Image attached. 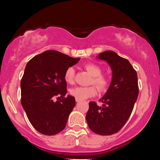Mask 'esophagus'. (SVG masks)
Segmentation results:
<instances>
[{
  "mask_svg": "<svg viewBox=\"0 0 160 160\" xmlns=\"http://www.w3.org/2000/svg\"><path fill=\"white\" fill-rule=\"evenodd\" d=\"M75 101H76L77 102H80V101H81V99H78V98H75Z\"/></svg>",
  "mask_w": 160,
  "mask_h": 160,
  "instance_id": "34e87169",
  "label": "esophagus"
}]
</instances>
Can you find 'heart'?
<instances>
[{
    "mask_svg": "<svg viewBox=\"0 0 160 160\" xmlns=\"http://www.w3.org/2000/svg\"><path fill=\"white\" fill-rule=\"evenodd\" d=\"M85 69L91 75L93 76L92 83H94L100 90H104L109 85V80L106 77L102 75V70L99 66L89 63L85 65ZM75 78V69L72 67H69L65 72L64 78L68 83L71 84L73 82ZM70 94L75 98L80 99H88L96 95L97 90L94 86L81 87L78 86L72 88L70 91Z\"/></svg>",
    "mask_w": 160,
    "mask_h": 160,
    "instance_id": "heart-1",
    "label": "heart"
}]
</instances>
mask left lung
<instances>
[{
  "instance_id": "8db88e82",
  "label": "left lung",
  "mask_w": 160,
  "mask_h": 160,
  "mask_svg": "<svg viewBox=\"0 0 160 160\" xmlns=\"http://www.w3.org/2000/svg\"><path fill=\"white\" fill-rule=\"evenodd\" d=\"M98 59L107 61L112 70V80L99 101L102 107L90 102L86 120L92 131L110 135L120 131L128 120L138 96L137 72L126 58L113 51L99 53Z\"/></svg>"
}]
</instances>
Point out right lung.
<instances>
[{
  "label": "right lung",
  "instance_id": "add662e5",
  "mask_svg": "<svg viewBox=\"0 0 160 160\" xmlns=\"http://www.w3.org/2000/svg\"><path fill=\"white\" fill-rule=\"evenodd\" d=\"M80 58L48 50L35 56L26 65L21 80V104L32 126L47 135H56L66 126L75 106V97L68 95L65 72ZM61 98L53 101L54 97Z\"/></svg>",
  "mask_w": 160,
  "mask_h": 160
}]
</instances>
